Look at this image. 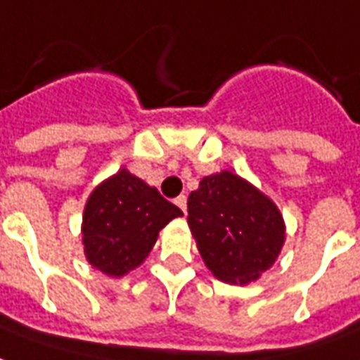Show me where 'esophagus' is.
Listing matches in <instances>:
<instances>
[{
  "instance_id": "obj_1",
  "label": "esophagus",
  "mask_w": 360,
  "mask_h": 360,
  "mask_svg": "<svg viewBox=\"0 0 360 360\" xmlns=\"http://www.w3.org/2000/svg\"><path fill=\"white\" fill-rule=\"evenodd\" d=\"M174 203H176V205L182 209L184 214H186V209H188V199H186V195H178V198L174 199Z\"/></svg>"
}]
</instances>
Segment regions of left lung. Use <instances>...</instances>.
I'll return each mask as SVG.
<instances>
[{"label": "left lung", "instance_id": "8db88e82", "mask_svg": "<svg viewBox=\"0 0 360 360\" xmlns=\"http://www.w3.org/2000/svg\"><path fill=\"white\" fill-rule=\"evenodd\" d=\"M188 224L207 269L230 284L257 280L274 264L285 240L274 201L230 170L205 176L191 191Z\"/></svg>", "mask_w": 360, "mask_h": 360}]
</instances>
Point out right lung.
Masks as SVG:
<instances>
[{
  "label": "right lung",
  "instance_id": "1",
  "mask_svg": "<svg viewBox=\"0 0 360 360\" xmlns=\"http://www.w3.org/2000/svg\"><path fill=\"white\" fill-rule=\"evenodd\" d=\"M176 217L182 211L157 188L120 169L88 198L82 222L86 259L107 276H124L143 263L159 232Z\"/></svg>",
  "mask_w": 360,
  "mask_h": 360
}]
</instances>
